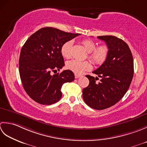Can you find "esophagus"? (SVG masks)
<instances>
[{
  "instance_id": "1",
  "label": "esophagus",
  "mask_w": 147,
  "mask_h": 147,
  "mask_svg": "<svg viewBox=\"0 0 147 147\" xmlns=\"http://www.w3.org/2000/svg\"><path fill=\"white\" fill-rule=\"evenodd\" d=\"M80 76H80V75L75 74V78H76V79H78V78H79Z\"/></svg>"
}]
</instances>
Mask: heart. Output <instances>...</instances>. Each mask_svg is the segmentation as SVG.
I'll list each match as a JSON object with an SVG mask.
<instances>
[{
  "instance_id": "heart-1",
  "label": "heart",
  "mask_w": 147,
  "mask_h": 147,
  "mask_svg": "<svg viewBox=\"0 0 147 147\" xmlns=\"http://www.w3.org/2000/svg\"><path fill=\"white\" fill-rule=\"evenodd\" d=\"M86 51L88 52V57L96 65H102L105 61L109 55V48L107 45L102 44L96 47V43L91 39H84L81 41ZM72 42L67 41L61 46V53L65 58L71 56V47ZM67 68L76 74H80L91 68L90 62L88 61H79L71 60L67 62Z\"/></svg>"
}]
</instances>
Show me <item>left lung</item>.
Listing matches in <instances>:
<instances>
[{"instance_id": "8db88e82", "label": "left lung", "mask_w": 147, "mask_h": 147, "mask_svg": "<svg viewBox=\"0 0 147 147\" xmlns=\"http://www.w3.org/2000/svg\"><path fill=\"white\" fill-rule=\"evenodd\" d=\"M109 48L107 60L92 73L101 78L89 75V86L82 91L85 103L92 109L103 110L114 105L126 93L134 74L133 55L128 45L115 36H98Z\"/></svg>"}]
</instances>
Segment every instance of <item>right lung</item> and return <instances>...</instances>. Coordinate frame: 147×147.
Returning <instances> with one entry per match:
<instances>
[{
    "mask_svg": "<svg viewBox=\"0 0 147 147\" xmlns=\"http://www.w3.org/2000/svg\"><path fill=\"white\" fill-rule=\"evenodd\" d=\"M60 30L46 27L32 34L21 50L19 71L23 88L33 100L49 105L62 96L64 83L75 79L70 70L51 75L65 65L61 53L63 44L79 35Z\"/></svg>",
    "mask_w": 147,
    "mask_h": 147,
    "instance_id": "add662e5",
    "label": "right lung"
}]
</instances>
